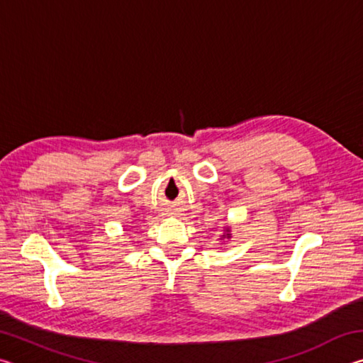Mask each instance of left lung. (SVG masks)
Listing matches in <instances>:
<instances>
[{
  "mask_svg": "<svg viewBox=\"0 0 363 363\" xmlns=\"http://www.w3.org/2000/svg\"><path fill=\"white\" fill-rule=\"evenodd\" d=\"M225 232H227V233H225V235H223V238H229V237H230V233H229V229H225Z\"/></svg>",
  "mask_w": 363,
  "mask_h": 363,
  "instance_id": "1",
  "label": "left lung"
}]
</instances>
